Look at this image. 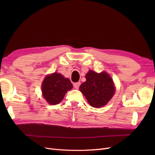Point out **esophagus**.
<instances>
[{"label": "esophagus", "mask_w": 155, "mask_h": 155, "mask_svg": "<svg viewBox=\"0 0 155 155\" xmlns=\"http://www.w3.org/2000/svg\"><path fill=\"white\" fill-rule=\"evenodd\" d=\"M81 85V83L80 82H78V83H76L74 84V87L76 88V89H78V88H79Z\"/></svg>", "instance_id": "obj_1"}]
</instances>
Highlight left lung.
Returning a JSON list of instances; mask_svg holds the SVG:
<instances>
[{"instance_id": "obj_1", "label": "left lung", "mask_w": 155, "mask_h": 155, "mask_svg": "<svg viewBox=\"0 0 155 155\" xmlns=\"http://www.w3.org/2000/svg\"><path fill=\"white\" fill-rule=\"evenodd\" d=\"M87 81L79 87L88 103L94 108L104 106L113 97L115 87L113 79L106 72L97 73L88 71L85 76Z\"/></svg>"}]
</instances>
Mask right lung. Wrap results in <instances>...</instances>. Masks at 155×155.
<instances>
[{"instance_id": "obj_1", "label": "right lung", "mask_w": 155, "mask_h": 155, "mask_svg": "<svg viewBox=\"0 0 155 155\" xmlns=\"http://www.w3.org/2000/svg\"><path fill=\"white\" fill-rule=\"evenodd\" d=\"M70 80L60 73L54 72L45 78L42 83V93L45 99L51 105L57 104L63 99L68 91L72 88Z\"/></svg>"}]
</instances>
